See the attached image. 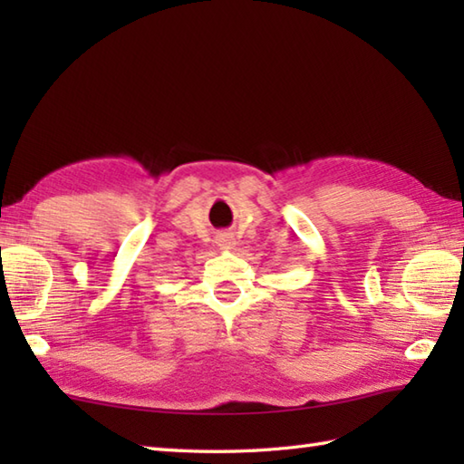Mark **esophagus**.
I'll return each mask as SVG.
<instances>
[{
    "instance_id": "1",
    "label": "esophagus",
    "mask_w": 464,
    "mask_h": 464,
    "mask_svg": "<svg viewBox=\"0 0 464 464\" xmlns=\"http://www.w3.org/2000/svg\"><path fill=\"white\" fill-rule=\"evenodd\" d=\"M217 245H219V247L221 249H225V251H229V249H233L235 247V245H237V243H235V237H233V235H219V239H217Z\"/></svg>"
}]
</instances>
